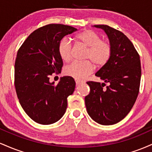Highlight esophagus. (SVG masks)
Wrapping results in <instances>:
<instances>
[{"instance_id": "esophagus-1", "label": "esophagus", "mask_w": 152, "mask_h": 152, "mask_svg": "<svg viewBox=\"0 0 152 152\" xmlns=\"http://www.w3.org/2000/svg\"><path fill=\"white\" fill-rule=\"evenodd\" d=\"M83 83V82L81 81H78V80H76V85L80 84V83Z\"/></svg>"}]
</instances>
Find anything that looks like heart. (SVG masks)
I'll use <instances>...</instances> for the list:
<instances>
[{"instance_id": "b5f03b06", "label": "heart", "mask_w": 152, "mask_h": 152, "mask_svg": "<svg viewBox=\"0 0 152 152\" xmlns=\"http://www.w3.org/2000/svg\"><path fill=\"white\" fill-rule=\"evenodd\" d=\"M78 43L87 47L85 58L91 61H74L67 66L64 69L66 76H71L76 80L85 79L93 72L94 66H103L110 60L112 53V48L108 41L102 40V36L98 33L92 30H86L76 36ZM73 46L67 38H62L58 43V50L61 58L68 62L72 57Z\"/></svg>"}]
</instances>
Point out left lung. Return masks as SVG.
<instances>
[{
	"label": "left lung",
	"mask_w": 152,
	"mask_h": 152,
	"mask_svg": "<svg viewBox=\"0 0 152 152\" xmlns=\"http://www.w3.org/2000/svg\"><path fill=\"white\" fill-rule=\"evenodd\" d=\"M94 27L105 31L112 48L109 62L96 73L104 83L88 81L90 93L85 97L87 112L102 125H112L129 113L137 100L142 69L133 43L121 31L107 25ZM105 83L109 86L104 88Z\"/></svg>",
	"instance_id": "8db88e82"
}]
</instances>
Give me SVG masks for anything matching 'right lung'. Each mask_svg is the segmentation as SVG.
<instances>
[{"label": "right lung", "instance_id": "add662e5", "mask_svg": "<svg viewBox=\"0 0 152 152\" xmlns=\"http://www.w3.org/2000/svg\"><path fill=\"white\" fill-rule=\"evenodd\" d=\"M77 29L63 24H48L29 35L20 47L15 62V88L19 102L31 119L40 124L58 121L65 114L67 98L76 83L64 76L57 85L50 76L61 71L58 46L66 35Z\"/></svg>", "mask_w": 152, "mask_h": 152}]
</instances>
